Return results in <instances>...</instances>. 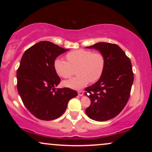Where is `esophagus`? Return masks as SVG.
<instances>
[{
  "mask_svg": "<svg viewBox=\"0 0 152 152\" xmlns=\"http://www.w3.org/2000/svg\"><path fill=\"white\" fill-rule=\"evenodd\" d=\"M83 94H84V91H78V94L79 96H82L83 95Z\"/></svg>",
  "mask_w": 152,
  "mask_h": 152,
  "instance_id": "esophagus-1",
  "label": "esophagus"
}]
</instances>
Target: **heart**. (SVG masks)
I'll return each instance as SVG.
<instances>
[{
	"mask_svg": "<svg viewBox=\"0 0 152 152\" xmlns=\"http://www.w3.org/2000/svg\"><path fill=\"white\" fill-rule=\"evenodd\" d=\"M68 62L57 58L53 66L56 74L64 78H70L76 69L78 76L64 82V85L74 89H80L88 82H96L101 78L105 67V58L100 52L85 49L75 50L66 54Z\"/></svg>",
	"mask_w": 152,
	"mask_h": 152,
	"instance_id": "heart-1",
	"label": "heart"
}]
</instances>
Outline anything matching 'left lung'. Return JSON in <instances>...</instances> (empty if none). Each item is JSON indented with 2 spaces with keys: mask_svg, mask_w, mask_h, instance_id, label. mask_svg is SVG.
Wrapping results in <instances>:
<instances>
[{
  "mask_svg": "<svg viewBox=\"0 0 152 152\" xmlns=\"http://www.w3.org/2000/svg\"><path fill=\"white\" fill-rule=\"evenodd\" d=\"M86 48L104 55L105 67L99 81L85 88L91 100L86 114L95 121H107L117 116L128 102L134 81L132 63L116 44L99 42Z\"/></svg>",
  "mask_w": 152,
  "mask_h": 152,
  "instance_id": "8db88e82",
  "label": "left lung"
}]
</instances>
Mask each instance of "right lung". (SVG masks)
Masks as SVG:
<instances>
[{
  "label": "right lung",
  "instance_id": "1",
  "mask_svg": "<svg viewBox=\"0 0 152 152\" xmlns=\"http://www.w3.org/2000/svg\"><path fill=\"white\" fill-rule=\"evenodd\" d=\"M69 50L50 41H40L26 50L17 71V88L26 109L36 118L60 117L69 101L78 95L69 88H57L61 78L54 69L56 58Z\"/></svg>",
  "mask_w": 152,
  "mask_h": 152
}]
</instances>
